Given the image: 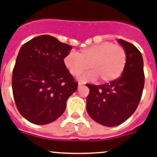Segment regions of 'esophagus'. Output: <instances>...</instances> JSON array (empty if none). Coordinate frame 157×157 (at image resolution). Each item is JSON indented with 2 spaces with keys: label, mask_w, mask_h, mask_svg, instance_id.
Returning <instances> with one entry per match:
<instances>
[{
  "label": "esophagus",
  "mask_w": 157,
  "mask_h": 157,
  "mask_svg": "<svg viewBox=\"0 0 157 157\" xmlns=\"http://www.w3.org/2000/svg\"><path fill=\"white\" fill-rule=\"evenodd\" d=\"M83 85H84V84H83V83H81V82H78V87L82 86Z\"/></svg>",
  "instance_id": "esophagus-1"
}]
</instances>
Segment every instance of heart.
I'll list each match as a JSON object with an SVG mask.
<instances>
[{
	"label": "heart",
	"mask_w": 157,
	"mask_h": 157,
	"mask_svg": "<svg viewBox=\"0 0 157 157\" xmlns=\"http://www.w3.org/2000/svg\"><path fill=\"white\" fill-rule=\"evenodd\" d=\"M127 61L125 49L112 42H103L83 48L79 52H70L64 58V64L72 76H79L88 68L83 81L97 80L110 82L123 72Z\"/></svg>",
	"instance_id": "1"
}]
</instances>
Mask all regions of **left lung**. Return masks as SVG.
<instances>
[{
	"label": "left lung",
	"mask_w": 157,
	"mask_h": 157,
	"mask_svg": "<svg viewBox=\"0 0 157 157\" xmlns=\"http://www.w3.org/2000/svg\"><path fill=\"white\" fill-rule=\"evenodd\" d=\"M127 53L125 68L121 76L105 85L87 84L89 94L86 109L93 121L102 125H119L136 111L144 85L143 57L135 45L119 39Z\"/></svg>",
	"instance_id": "1"
}]
</instances>
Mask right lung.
I'll return each mask as SVG.
<instances>
[{"label": "right lung", "mask_w": 157, "mask_h": 157, "mask_svg": "<svg viewBox=\"0 0 157 157\" xmlns=\"http://www.w3.org/2000/svg\"><path fill=\"white\" fill-rule=\"evenodd\" d=\"M72 47L49 35L33 38L21 46L12 76L16 106L36 124L56 121L66 108L78 83L64 64Z\"/></svg>", "instance_id": "add662e5"}]
</instances>
